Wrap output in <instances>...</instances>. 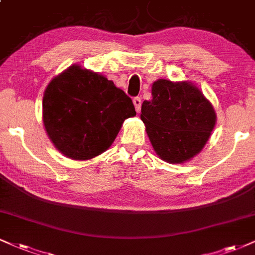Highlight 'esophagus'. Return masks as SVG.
<instances>
[{"instance_id":"obj_1","label":"esophagus","mask_w":255,"mask_h":255,"mask_svg":"<svg viewBox=\"0 0 255 255\" xmlns=\"http://www.w3.org/2000/svg\"><path fill=\"white\" fill-rule=\"evenodd\" d=\"M133 103H134V107H135L136 112L140 113V110H141V98L140 97H135L133 100Z\"/></svg>"}]
</instances>
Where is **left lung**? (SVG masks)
Instances as JSON below:
<instances>
[{
  "label": "left lung",
  "mask_w": 255,
  "mask_h": 255,
  "mask_svg": "<svg viewBox=\"0 0 255 255\" xmlns=\"http://www.w3.org/2000/svg\"><path fill=\"white\" fill-rule=\"evenodd\" d=\"M140 118L157 155L170 164L197 155L216 125L213 104L189 81H155L152 100L143 101Z\"/></svg>",
  "instance_id": "obj_1"
}]
</instances>
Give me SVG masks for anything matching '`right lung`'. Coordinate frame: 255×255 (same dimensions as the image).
I'll return each mask as SVG.
<instances>
[{
  "label": "right lung",
  "mask_w": 255,
  "mask_h": 255,
  "mask_svg": "<svg viewBox=\"0 0 255 255\" xmlns=\"http://www.w3.org/2000/svg\"><path fill=\"white\" fill-rule=\"evenodd\" d=\"M135 108L124 90L103 75L73 64L52 78L42 98L46 133L61 154L89 160L114 142Z\"/></svg>",
  "instance_id": "right-lung-1"
}]
</instances>
